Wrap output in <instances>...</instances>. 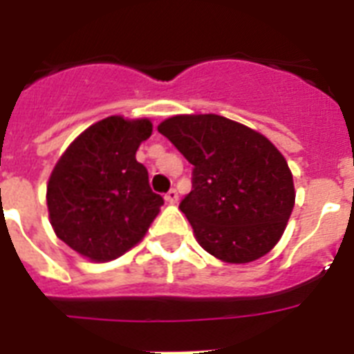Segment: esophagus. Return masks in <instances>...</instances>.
Returning a JSON list of instances; mask_svg holds the SVG:
<instances>
[{
  "mask_svg": "<svg viewBox=\"0 0 354 354\" xmlns=\"http://www.w3.org/2000/svg\"><path fill=\"white\" fill-rule=\"evenodd\" d=\"M165 200L169 202V204H176V202H178V191H176V189H171V191L165 194Z\"/></svg>",
  "mask_w": 354,
  "mask_h": 354,
  "instance_id": "esophagus-1",
  "label": "esophagus"
}]
</instances>
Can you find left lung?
<instances>
[{
    "label": "left lung",
    "instance_id": "left-lung-1",
    "mask_svg": "<svg viewBox=\"0 0 354 354\" xmlns=\"http://www.w3.org/2000/svg\"><path fill=\"white\" fill-rule=\"evenodd\" d=\"M193 169L182 200L194 239L230 264L257 261L279 242L296 191L285 156L257 130L216 113L174 115L158 124Z\"/></svg>",
    "mask_w": 354,
    "mask_h": 354
}]
</instances>
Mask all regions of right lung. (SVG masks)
I'll use <instances>...</instances> for the list:
<instances>
[{
	"instance_id": "obj_1",
	"label": "right lung",
	"mask_w": 354,
	"mask_h": 354,
	"mask_svg": "<svg viewBox=\"0 0 354 354\" xmlns=\"http://www.w3.org/2000/svg\"><path fill=\"white\" fill-rule=\"evenodd\" d=\"M150 119L110 115L91 124L60 156L47 182L49 222L60 241L93 263L133 248L160 213L149 172L138 160Z\"/></svg>"
}]
</instances>
